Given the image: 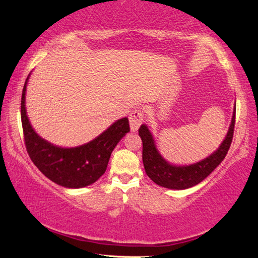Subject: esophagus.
<instances>
[{"label": "esophagus", "instance_id": "esophagus-1", "mask_svg": "<svg viewBox=\"0 0 258 258\" xmlns=\"http://www.w3.org/2000/svg\"><path fill=\"white\" fill-rule=\"evenodd\" d=\"M130 125L131 130L132 131H138L142 123L144 122V113L141 111L140 108H135L132 113L130 114Z\"/></svg>", "mask_w": 258, "mask_h": 258}]
</instances>
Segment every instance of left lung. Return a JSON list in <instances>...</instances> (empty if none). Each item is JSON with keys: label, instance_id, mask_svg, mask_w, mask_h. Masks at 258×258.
<instances>
[{"label": "left lung", "instance_id": "8db88e82", "mask_svg": "<svg viewBox=\"0 0 258 258\" xmlns=\"http://www.w3.org/2000/svg\"><path fill=\"white\" fill-rule=\"evenodd\" d=\"M235 112L236 109H234L227 136L223 141L220 149L214 152L211 156L188 166L171 165L164 160L156 150L149 128L145 125H142L139 134L143 142V164L147 176L157 185L171 189H185L201 183L220 165L231 147L235 127Z\"/></svg>", "mask_w": 258, "mask_h": 258}]
</instances>
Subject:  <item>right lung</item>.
I'll use <instances>...</instances> for the list:
<instances>
[{
	"mask_svg": "<svg viewBox=\"0 0 258 258\" xmlns=\"http://www.w3.org/2000/svg\"><path fill=\"white\" fill-rule=\"evenodd\" d=\"M22 92L21 119L26 151L35 166L52 182L64 187L81 188L95 183L105 173L115 146L130 132L127 117L120 118L90 143L72 149L54 146L38 136L27 118L25 91Z\"/></svg>",
	"mask_w": 258,
	"mask_h": 258,
	"instance_id": "add662e5",
	"label": "right lung"
}]
</instances>
